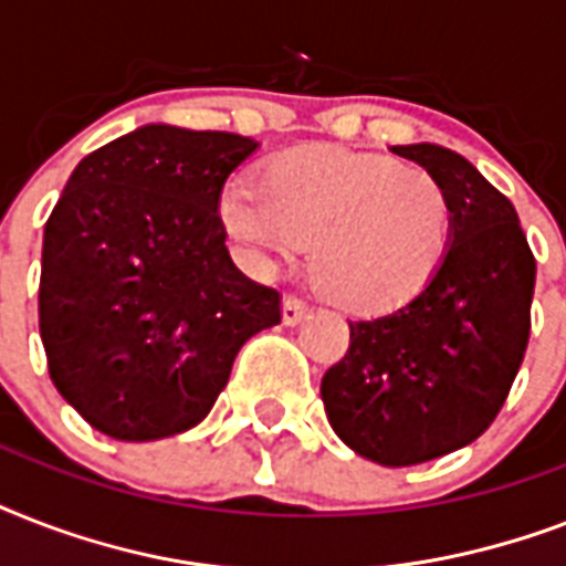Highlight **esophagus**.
Wrapping results in <instances>:
<instances>
[{"mask_svg": "<svg viewBox=\"0 0 566 566\" xmlns=\"http://www.w3.org/2000/svg\"><path fill=\"white\" fill-rule=\"evenodd\" d=\"M308 314V302L302 300V296H284V305H282V317L287 326H296V323H302V317Z\"/></svg>", "mask_w": 566, "mask_h": 566, "instance_id": "obj_1", "label": "esophagus"}]
</instances>
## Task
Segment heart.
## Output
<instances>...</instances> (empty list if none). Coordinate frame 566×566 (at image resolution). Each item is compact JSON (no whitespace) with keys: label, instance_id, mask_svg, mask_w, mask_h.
<instances>
[{"label":"heart","instance_id":"obj_1","mask_svg":"<svg viewBox=\"0 0 566 566\" xmlns=\"http://www.w3.org/2000/svg\"><path fill=\"white\" fill-rule=\"evenodd\" d=\"M222 226L258 273L311 247L319 291L353 314H387L417 300L452 247V202L434 176L387 155L300 146L238 181Z\"/></svg>","mask_w":566,"mask_h":566}]
</instances>
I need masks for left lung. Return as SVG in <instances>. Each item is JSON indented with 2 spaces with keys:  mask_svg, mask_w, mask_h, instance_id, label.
<instances>
[{
  "mask_svg": "<svg viewBox=\"0 0 566 566\" xmlns=\"http://www.w3.org/2000/svg\"><path fill=\"white\" fill-rule=\"evenodd\" d=\"M452 202V247L426 291L349 323V349L319 385L328 422L358 455L411 467L473 443L509 399L532 332L535 255L517 211L452 149L394 146Z\"/></svg>",
  "mask_w": 566,
  "mask_h": 566,
  "instance_id": "8db88e82",
  "label": "left lung"
}]
</instances>
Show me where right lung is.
Listing matches in <instances>:
<instances>
[{"label": "right lung", "mask_w": 566, "mask_h": 566, "mask_svg": "<svg viewBox=\"0 0 566 566\" xmlns=\"http://www.w3.org/2000/svg\"><path fill=\"white\" fill-rule=\"evenodd\" d=\"M252 137L144 126L82 158L43 231L38 317L57 394L117 440L193 429L282 293L240 273L217 208Z\"/></svg>", "instance_id": "add662e5"}]
</instances>
